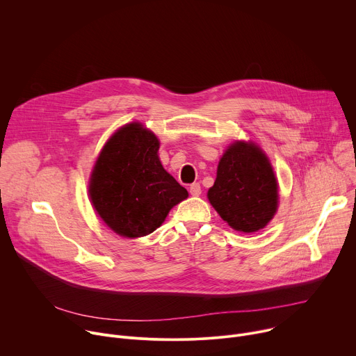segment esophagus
I'll list each match as a JSON object with an SVG mask.
<instances>
[{"instance_id":"obj_1","label":"esophagus","mask_w":356,"mask_h":356,"mask_svg":"<svg viewBox=\"0 0 356 356\" xmlns=\"http://www.w3.org/2000/svg\"><path fill=\"white\" fill-rule=\"evenodd\" d=\"M188 191H190V194L194 195V197L200 195V194H201V186H200V183H193V184L188 187Z\"/></svg>"}]
</instances>
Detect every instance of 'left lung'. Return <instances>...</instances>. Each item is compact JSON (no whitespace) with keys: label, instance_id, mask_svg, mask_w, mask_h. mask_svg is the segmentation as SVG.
<instances>
[{"label":"left lung","instance_id":"1","mask_svg":"<svg viewBox=\"0 0 356 356\" xmlns=\"http://www.w3.org/2000/svg\"><path fill=\"white\" fill-rule=\"evenodd\" d=\"M209 200L239 232L262 229L277 210V181L262 152L252 142H235L222 155Z\"/></svg>","mask_w":356,"mask_h":356}]
</instances>
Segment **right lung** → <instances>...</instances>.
<instances>
[{
    "label": "right lung",
    "instance_id": "add662e5",
    "mask_svg": "<svg viewBox=\"0 0 356 356\" xmlns=\"http://www.w3.org/2000/svg\"><path fill=\"white\" fill-rule=\"evenodd\" d=\"M158 150V138L132 122L108 139L95 162L88 190L91 202L121 236L152 234L188 195L163 169Z\"/></svg>",
    "mask_w": 356,
    "mask_h": 356
}]
</instances>
